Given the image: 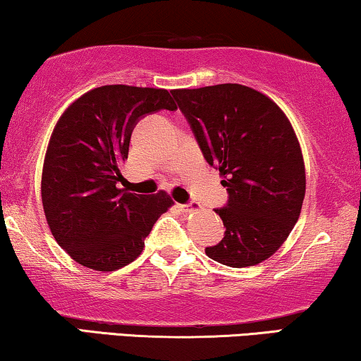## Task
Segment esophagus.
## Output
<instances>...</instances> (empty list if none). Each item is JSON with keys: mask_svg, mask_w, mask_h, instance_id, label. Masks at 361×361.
Segmentation results:
<instances>
[{"mask_svg": "<svg viewBox=\"0 0 361 361\" xmlns=\"http://www.w3.org/2000/svg\"><path fill=\"white\" fill-rule=\"evenodd\" d=\"M182 210L184 212H192V210H199L200 209V205L199 204H195V202H190V204H182V205H179Z\"/></svg>", "mask_w": 361, "mask_h": 361, "instance_id": "1", "label": "esophagus"}]
</instances>
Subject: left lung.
I'll list each match as a JSON object with an SVG mask.
<instances>
[{
    "instance_id": "obj_1",
    "label": "left lung",
    "mask_w": 361,
    "mask_h": 361,
    "mask_svg": "<svg viewBox=\"0 0 361 361\" xmlns=\"http://www.w3.org/2000/svg\"><path fill=\"white\" fill-rule=\"evenodd\" d=\"M172 95L228 192L215 210L225 236L205 248L207 256L231 268L268 259L294 228L305 195L302 152L289 120L271 98L238 83Z\"/></svg>"
}]
</instances>
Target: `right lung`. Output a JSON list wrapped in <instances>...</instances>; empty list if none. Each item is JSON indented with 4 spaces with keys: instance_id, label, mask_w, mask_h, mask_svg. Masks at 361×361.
<instances>
[{
    "instance_id": "add662e5",
    "label": "right lung",
    "mask_w": 361,
    "mask_h": 361,
    "mask_svg": "<svg viewBox=\"0 0 361 361\" xmlns=\"http://www.w3.org/2000/svg\"><path fill=\"white\" fill-rule=\"evenodd\" d=\"M177 110L162 88L105 85L67 108L49 141L42 169V205L54 238L85 268L115 271L141 255L156 220L174 204L166 192L121 189L137 121Z\"/></svg>"
}]
</instances>
